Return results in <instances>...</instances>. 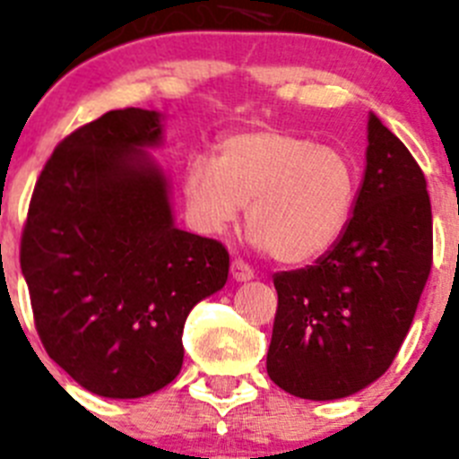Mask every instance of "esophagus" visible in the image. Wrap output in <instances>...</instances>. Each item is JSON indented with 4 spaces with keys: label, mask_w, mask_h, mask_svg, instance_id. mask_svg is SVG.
Masks as SVG:
<instances>
[{
    "label": "esophagus",
    "mask_w": 459,
    "mask_h": 459,
    "mask_svg": "<svg viewBox=\"0 0 459 459\" xmlns=\"http://www.w3.org/2000/svg\"><path fill=\"white\" fill-rule=\"evenodd\" d=\"M230 273H233V280H238V282H247V280H251L255 275L251 266L244 260H239V257H235L233 264H230Z\"/></svg>",
    "instance_id": "1"
}]
</instances>
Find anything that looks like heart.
Wrapping results in <instances>:
<instances>
[{
  "mask_svg": "<svg viewBox=\"0 0 459 459\" xmlns=\"http://www.w3.org/2000/svg\"><path fill=\"white\" fill-rule=\"evenodd\" d=\"M357 190V166L342 150L284 130L229 136L217 161L190 159L184 175L186 204L202 233H224L248 206V230L282 264L327 253L352 220Z\"/></svg>",
  "mask_w": 459,
  "mask_h": 459,
  "instance_id": "obj_1",
  "label": "heart"
}]
</instances>
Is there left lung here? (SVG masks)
<instances>
[{"instance_id": "obj_1", "label": "left lung", "mask_w": 459, "mask_h": 459, "mask_svg": "<svg viewBox=\"0 0 459 459\" xmlns=\"http://www.w3.org/2000/svg\"><path fill=\"white\" fill-rule=\"evenodd\" d=\"M430 264L424 172L370 111L366 172L348 229L314 264L273 275L271 381L293 397L332 402L379 379L411 329Z\"/></svg>"}]
</instances>
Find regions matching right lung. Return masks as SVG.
Listing matches in <instances>:
<instances>
[{
	"instance_id": "obj_1",
	"label": "right lung",
	"mask_w": 459,
	"mask_h": 459,
	"mask_svg": "<svg viewBox=\"0 0 459 459\" xmlns=\"http://www.w3.org/2000/svg\"><path fill=\"white\" fill-rule=\"evenodd\" d=\"M161 143L159 111H107L57 145L30 197L20 264L35 327L98 397L175 381L190 309L229 278L220 242L175 226L170 181L148 152Z\"/></svg>"
}]
</instances>
